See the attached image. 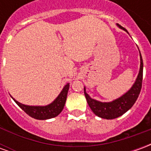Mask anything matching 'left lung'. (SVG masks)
Segmentation results:
<instances>
[{
  "mask_svg": "<svg viewBox=\"0 0 151 151\" xmlns=\"http://www.w3.org/2000/svg\"><path fill=\"white\" fill-rule=\"evenodd\" d=\"M116 26L128 33L126 29L122 27L120 25L116 23ZM140 63L141 64H140L139 73L132 87L125 94H124L120 98L116 99L113 101L103 103L95 100L90 97V95L86 91V87H84V94L86 101L88 103L89 107L96 116L107 120H111L122 116L133 107V105L135 104V102L138 98V95L142 89V83L143 60L141 52H140Z\"/></svg>",
  "mask_w": 151,
  "mask_h": 151,
  "instance_id": "obj_1",
  "label": "left lung"
}]
</instances>
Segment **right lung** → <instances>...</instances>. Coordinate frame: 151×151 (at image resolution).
Wrapping results in <instances>:
<instances>
[{
    "mask_svg": "<svg viewBox=\"0 0 151 151\" xmlns=\"http://www.w3.org/2000/svg\"><path fill=\"white\" fill-rule=\"evenodd\" d=\"M69 88V83H67L64 86L59 95L56 97V99L52 102L50 104L46 106H30V105L22 104L14 99L12 96L11 97L15 103L30 116L37 120H47L57 116L62 111L66 102Z\"/></svg>",
    "mask_w": 151,
    "mask_h": 151,
    "instance_id": "right-lung-1",
    "label": "right lung"
}]
</instances>
